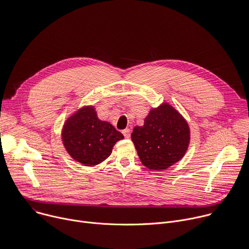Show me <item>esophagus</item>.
Returning a JSON list of instances; mask_svg holds the SVG:
<instances>
[{
  "mask_svg": "<svg viewBox=\"0 0 249 249\" xmlns=\"http://www.w3.org/2000/svg\"><path fill=\"white\" fill-rule=\"evenodd\" d=\"M122 133H123L125 138H130V129H124L122 131Z\"/></svg>",
  "mask_w": 249,
  "mask_h": 249,
  "instance_id": "esophagus-1",
  "label": "esophagus"
}]
</instances>
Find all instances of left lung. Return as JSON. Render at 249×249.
<instances>
[{
  "instance_id": "obj_1",
  "label": "left lung",
  "mask_w": 249,
  "mask_h": 249,
  "mask_svg": "<svg viewBox=\"0 0 249 249\" xmlns=\"http://www.w3.org/2000/svg\"><path fill=\"white\" fill-rule=\"evenodd\" d=\"M131 139L142 164L160 171L184 157L190 143V128L175 108L163 103L149 112L142 127L133 129Z\"/></svg>"
}]
</instances>
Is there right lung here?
<instances>
[{
  "label": "right lung",
  "instance_id": "add662e5",
  "mask_svg": "<svg viewBox=\"0 0 249 249\" xmlns=\"http://www.w3.org/2000/svg\"><path fill=\"white\" fill-rule=\"evenodd\" d=\"M61 134L67 153L88 167L107 159L113 146L124 138L110 123L98 119L93 106H85L75 112L64 123Z\"/></svg>",
  "mask_w": 249,
  "mask_h": 249
}]
</instances>
